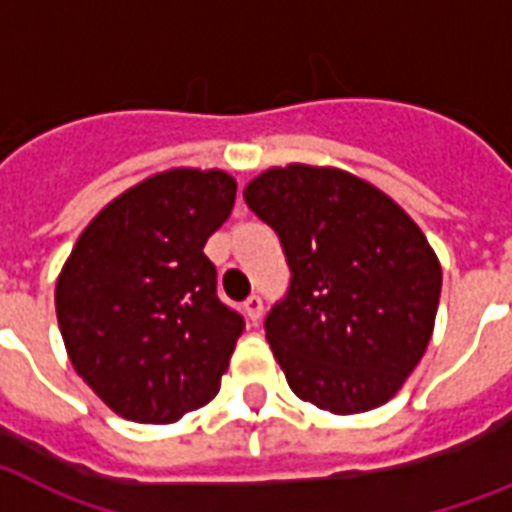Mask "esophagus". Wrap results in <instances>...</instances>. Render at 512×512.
Returning <instances> with one entry per match:
<instances>
[{
	"instance_id": "34e87169",
	"label": "esophagus",
	"mask_w": 512,
	"mask_h": 512,
	"mask_svg": "<svg viewBox=\"0 0 512 512\" xmlns=\"http://www.w3.org/2000/svg\"><path fill=\"white\" fill-rule=\"evenodd\" d=\"M243 310H245V315H248V320H251V323H259L261 312H264V301H261V296H251V299L243 304Z\"/></svg>"
}]
</instances>
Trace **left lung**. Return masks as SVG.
<instances>
[{"mask_svg":"<svg viewBox=\"0 0 512 512\" xmlns=\"http://www.w3.org/2000/svg\"><path fill=\"white\" fill-rule=\"evenodd\" d=\"M243 197L291 269L264 320L291 390L331 414L387 403L425 355L441 299V264L422 229L336 168H272Z\"/></svg>","mask_w":512,"mask_h":512,"instance_id":"8db88e82","label":"left lung"}]
</instances>
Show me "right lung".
<instances>
[{
	"mask_svg": "<svg viewBox=\"0 0 512 512\" xmlns=\"http://www.w3.org/2000/svg\"><path fill=\"white\" fill-rule=\"evenodd\" d=\"M235 178L168 170L98 213L55 285L71 366L106 406L144 425H168L219 392L243 315L216 293L202 253L229 219Z\"/></svg>",
	"mask_w": 512,
	"mask_h": 512,
	"instance_id": "right-lung-1",
	"label": "right lung"
}]
</instances>
